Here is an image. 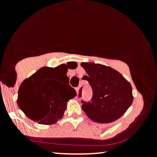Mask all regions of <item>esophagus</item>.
Wrapping results in <instances>:
<instances>
[{
	"instance_id": "1",
	"label": "esophagus",
	"mask_w": 157,
	"mask_h": 157,
	"mask_svg": "<svg viewBox=\"0 0 157 157\" xmlns=\"http://www.w3.org/2000/svg\"><path fill=\"white\" fill-rule=\"evenodd\" d=\"M79 89H80V88L79 87H77V88H75V90H76V91L77 93H78V91H79Z\"/></svg>"
}]
</instances>
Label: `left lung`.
<instances>
[{"label": "left lung", "mask_w": 157, "mask_h": 157, "mask_svg": "<svg viewBox=\"0 0 157 157\" xmlns=\"http://www.w3.org/2000/svg\"><path fill=\"white\" fill-rule=\"evenodd\" d=\"M81 66L87 73L82 79L89 82L93 92L90 102L81 101L86 114L100 123H109L121 117L134 99L130 82L117 71L104 65L82 63Z\"/></svg>", "instance_id": "1"}]
</instances>
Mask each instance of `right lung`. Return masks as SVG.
I'll list each match as a JSON object with an SVG mask.
<instances>
[{
  "label": "right lung",
  "mask_w": 157,
  "mask_h": 157,
  "mask_svg": "<svg viewBox=\"0 0 157 157\" xmlns=\"http://www.w3.org/2000/svg\"><path fill=\"white\" fill-rule=\"evenodd\" d=\"M65 66L40 68L20 86L17 105L33 121L44 125L55 123L63 116L68 100L76 96L75 89L69 85L61 89L55 80L64 73L66 76L68 69Z\"/></svg>",
  "instance_id": "1"
}]
</instances>
